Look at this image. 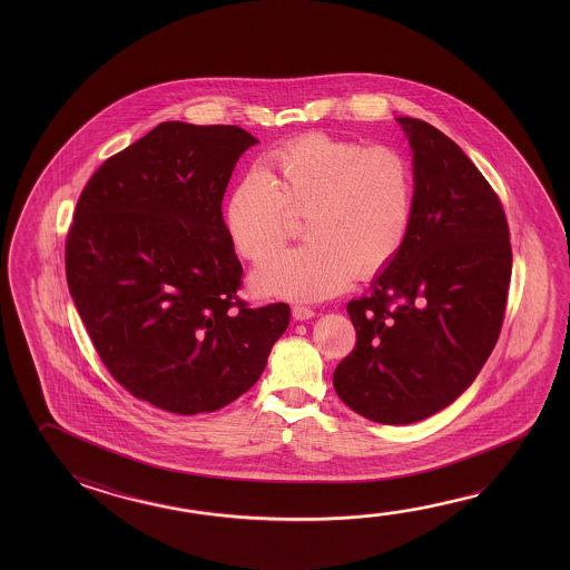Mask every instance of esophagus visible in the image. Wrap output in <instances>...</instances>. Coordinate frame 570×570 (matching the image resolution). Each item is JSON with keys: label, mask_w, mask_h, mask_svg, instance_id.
Returning <instances> with one entry per match:
<instances>
[{"label": "esophagus", "mask_w": 570, "mask_h": 570, "mask_svg": "<svg viewBox=\"0 0 570 570\" xmlns=\"http://www.w3.org/2000/svg\"><path fill=\"white\" fill-rule=\"evenodd\" d=\"M292 316L299 320V322H304V320H309V317L316 316V312L308 308V306H294V308H292Z\"/></svg>", "instance_id": "esophagus-1"}]
</instances>
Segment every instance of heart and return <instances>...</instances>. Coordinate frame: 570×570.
Returning a JSON list of instances; mask_svg holds the SVG:
<instances>
[{
  "label": "heart",
  "mask_w": 570,
  "mask_h": 570,
  "mask_svg": "<svg viewBox=\"0 0 570 570\" xmlns=\"http://www.w3.org/2000/svg\"><path fill=\"white\" fill-rule=\"evenodd\" d=\"M271 175L253 170L234 187L226 230L244 261L262 262L304 218L308 243L274 256L253 274L256 292L316 302L357 276L372 281L392 266L410 234L413 168L402 150L309 132L268 157Z\"/></svg>",
  "instance_id": "b5f03b06"
}]
</instances>
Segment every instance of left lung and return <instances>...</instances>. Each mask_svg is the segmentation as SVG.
I'll list each match as a JSON object with an SVG mask.
<instances>
[{
    "mask_svg": "<svg viewBox=\"0 0 570 570\" xmlns=\"http://www.w3.org/2000/svg\"><path fill=\"white\" fill-rule=\"evenodd\" d=\"M415 203L402 253L352 299L355 345L337 364L340 400L367 420L405 425L455 402L503 326L513 250L503 205L458 142L402 117Z\"/></svg>",
    "mask_w": 570,
    "mask_h": 570,
    "instance_id": "left-lung-1",
    "label": "left lung"
}]
</instances>
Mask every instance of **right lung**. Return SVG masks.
I'll return each instance as SVG.
<instances>
[{
    "mask_svg": "<svg viewBox=\"0 0 570 570\" xmlns=\"http://www.w3.org/2000/svg\"><path fill=\"white\" fill-rule=\"evenodd\" d=\"M254 142L234 125L160 122L95 170L67 233V284L101 362L170 413L248 392L288 327V304L250 308L236 294L223 198Z\"/></svg>",
    "mask_w": 570,
    "mask_h": 570,
    "instance_id": "right-lung-1",
    "label": "right lung"
}]
</instances>
